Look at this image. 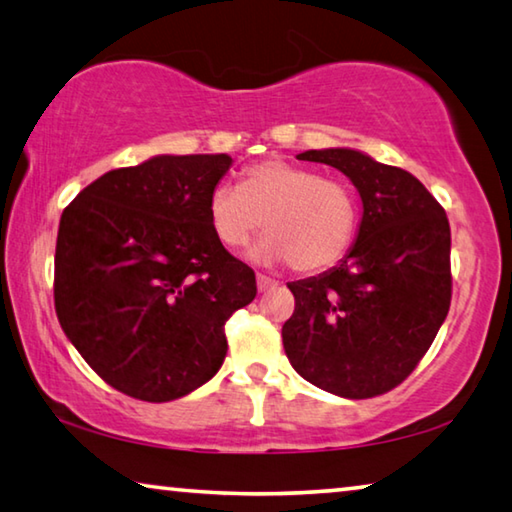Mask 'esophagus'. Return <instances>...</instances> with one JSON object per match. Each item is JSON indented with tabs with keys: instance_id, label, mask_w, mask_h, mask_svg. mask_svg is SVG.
<instances>
[{
	"instance_id": "obj_1",
	"label": "esophagus",
	"mask_w": 512,
	"mask_h": 512,
	"mask_svg": "<svg viewBox=\"0 0 512 512\" xmlns=\"http://www.w3.org/2000/svg\"><path fill=\"white\" fill-rule=\"evenodd\" d=\"M277 282L273 280V277H268L264 273H257V289L259 291H268V289H275Z\"/></svg>"
}]
</instances>
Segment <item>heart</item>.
<instances>
[{
  "instance_id": "obj_1",
  "label": "heart",
  "mask_w": 512,
  "mask_h": 512,
  "mask_svg": "<svg viewBox=\"0 0 512 512\" xmlns=\"http://www.w3.org/2000/svg\"><path fill=\"white\" fill-rule=\"evenodd\" d=\"M207 214L223 246L248 244L264 225L268 235L250 248V259L318 273L348 253L359 212L343 180L273 158L246 169L241 187L216 185Z\"/></svg>"
}]
</instances>
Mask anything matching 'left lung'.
<instances>
[{
	"label": "left lung",
	"mask_w": 512,
	"mask_h": 512,
	"mask_svg": "<svg viewBox=\"0 0 512 512\" xmlns=\"http://www.w3.org/2000/svg\"><path fill=\"white\" fill-rule=\"evenodd\" d=\"M352 180L361 196L359 235L339 264L289 282L296 298L282 327L284 352L302 379L366 400L411 375L452 302L447 214L409 171L354 149L305 151Z\"/></svg>",
	"instance_id": "obj_1"
}]
</instances>
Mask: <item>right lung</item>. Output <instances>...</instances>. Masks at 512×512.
<instances>
[{"label":"right lung","instance_id":"right-lung-1","mask_svg":"<svg viewBox=\"0 0 512 512\" xmlns=\"http://www.w3.org/2000/svg\"><path fill=\"white\" fill-rule=\"evenodd\" d=\"M230 164L225 153L155 155L103 173L60 216L58 323L119 393L171 402L196 391L228 352L225 320L257 296L253 268L207 214Z\"/></svg>","mask_w":512,"mask_h":512}]
</instances>
